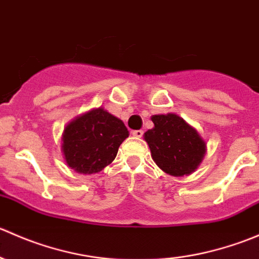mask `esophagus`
<instances>
[{
    "label": "esophagus",
    "mask_w": 259,
    "mask_h": 259,
    "mask_svg": "<svg viewBox=\"0 0 259 259\" xmlns=\"http://www.w3.org/2000/svg\"><path fill=\"white\" fill-rule=\"evenodd\" d=\"M132 134H133V137H135V138H142L143 135H144V132H143V130H134Z\"/></svg>",
    "instance_id": "34e87169"
}]
</instances>
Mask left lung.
Here are the masks:
<instances>
[{
  "mask_svg": "<svg viewBox=\"0 0 259 259\" xmlns=\"http://www.w3.org/2000/svg\"><path fill=\"white\" fill-rule=\"evenodd\" d=\"M151 121L154 127L144 138L156 165L174 177L194 171L205 153V143L197 130L176 114L154 115Z\"/></svg>",
  "mask_w": 259,
  "mask_h": 259,
  "instance_id": "left-lung-1",
  "label": "left lung"
}]
</instances>
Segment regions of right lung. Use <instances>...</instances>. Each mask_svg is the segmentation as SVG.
Returning <instances> with one entry per match:
<instances>
[{"mask_svg":"<svg viewBox=\"0 0 259 259\" xmlns=\"http://www.w3.org/2000/svg\"><path fill=\"white\" fill-rule=\"evenodd\" d=\"M127 137L129 132L121 120L101 108L91 110L65 127V160L77 173H99L114 160Z\"/></svg>","mask_w":259,"mask_h":259,"instance_id":"right-lung-1","label":"right lung"}]
</instances>
